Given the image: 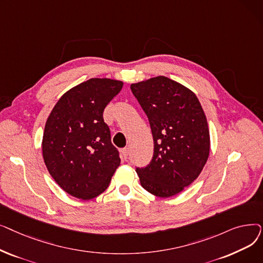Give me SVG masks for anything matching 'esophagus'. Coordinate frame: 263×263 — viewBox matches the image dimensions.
<instances>
[{
	"label": "esophagus",
	"mask_w": 263,
	"mask_h": 263,
	"mask_svg": "<svg viewBox=\"0 0 263 263\" xmlns=\"http://www.w3.org/2000/svg\"><path fill=\"white\" fill-rule=\"evenodd\" d=\"M129 148H123L121 149V156L123 158V160H127L128 159V156H129Z\"/></svg>",
	"instance_id": "34e87169"
}]
</instances>
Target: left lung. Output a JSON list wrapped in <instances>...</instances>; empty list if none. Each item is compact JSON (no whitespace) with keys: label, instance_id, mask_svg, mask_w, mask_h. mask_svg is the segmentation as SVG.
I'll list each match as a JSON object with an SVG mask.
<instances>
[{"label":"left lung","instance_id":"8db88e82","mask_svg":"<svg viewBox=\"0 0 263 263\" xmlns=\"http://www.w3.org/2000/svg\"><path fill=\"white\" fill-rule=\"evenodd\" d=\"M154 136V157L136 167L142 186L151 194L174 196L196 180L210 153V133L196 95L166 77L131 84Z\"/></svg>","mask_w":263,"mask_h":263}]
</instances>
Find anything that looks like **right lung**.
I'll list each match as a JSON object with an SVG mask.
<instances>
[{"label":"right lung","instance_id":"add662e5","mask_svg":"<svg viewBox=\"0 0 263 263\" xmlns=\"http://www.w3.org/2000/svg\"><path fill=\"white\" fill-rule=\"evenodd\" d=\"M122 85L117 80L89 79L65 92L47 119L45 164L69 195L83 200L100 195L120 165L103 110Z\"/></svg>","mask_w":263,"mask_h":263}]
</instances>
